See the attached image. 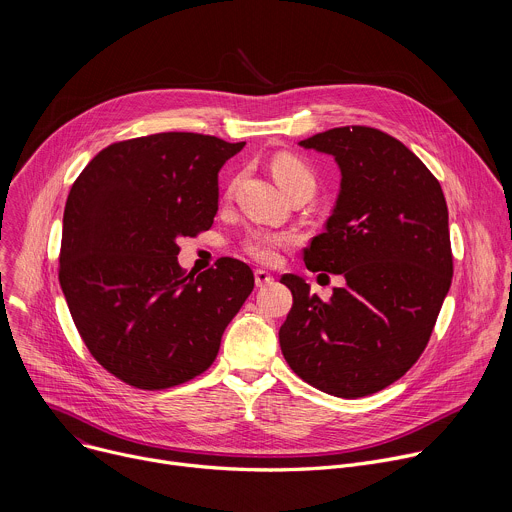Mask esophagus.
Listing matches in <instances>:
<instances>
[{
  "label": "esophagus",
  "mask_w": 512,
  "mask_h": 512,
  "mask_svg": "<svg viewBox=\"0 0 512 512\" xmlns=\"http://www.w3.org/2000/svg\"><path fill=\"white\" fill-rule=\"evenodd\" d=\"M255 283H257V287L271 285L273 283V275L269 271H265V269H257L255 271Z\"/></svg>",
  "instance_id": "34e87169"
}]
</instances>
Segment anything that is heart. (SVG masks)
<instances>
[{"label":"heart","mask_w":512,"mask_h":512,"mask_svg":"<svg viewBox=\"0 0 512 512\" xmlns=\"http://www.w3.org/2000/svg\"><path fill=\"white\" fill-rule=\"evenodd\" d=\"M271 172L283 192L300 184L314 186L312 168L294 154H277L271 160ZM291 243H296L294 233H273V231L255 229L247 233V237L243 239V251L259 263H271L277 255V249L287 247Z\"/></svg>","instance_id":"obj_1"}]
</instances>
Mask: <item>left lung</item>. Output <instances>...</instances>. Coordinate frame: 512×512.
Wrapping results in <instances>:
<instances>
[{
  "label": "left lung",
  "instance_id": "left-lung-1",
  "mask_svg": "<svg viewBox=\"0 0 512 512\" xmlns=\"http://www.w3.org/2000/svg\"><path fill=\"white\" fill-rule=\"evenodd\" d=\"M300 145L334 156L342 174L326 231L304 261L344 285L320 300L302 277L283 275L294 306L279 346L312 387L344 399L373 395L417 362L448 296V204L425 164L381 129L334 127Z\"/></svg>",
  "mask_w": 512,
  "mask_h": 512
}]
</instances>
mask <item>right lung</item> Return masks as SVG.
Wrapping results in <instances>:
<instances>
[{
    "label": "right lung",
    "mask_w": 512,
    "mask_h": 512,
    "mask_svg": "<svg viewBox=\"0 0 512 512\" xmlns=\"http://www.w3.org/2000/svg\"><path fill=\"white\" fill-rule=\"evenodd\" d=\"M243 145L186 131L117 141L68 192L60 287L93 358L131 387L202 375L253 291L243 261L223 257L198 275L178 265V241L212 227L218 170Z\"/></svg>",
    "instance_id": "add662e5"
}]
</instances>
